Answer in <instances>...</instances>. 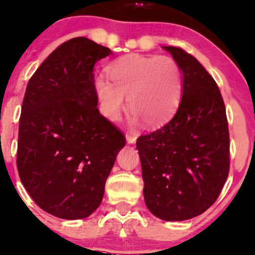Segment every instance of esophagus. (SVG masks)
<instances>
[{"label": "esophagus", "mask_w": 255, "mask_h": 255, "mask_svg": "<svg viewBox=\"0 0 255 255\" xmlns=\"http://www.w3.org/2000/svg\"><path fill=\"white\" fill-rule=\"evenodd\" d=\"M125 138H127V142L128 144H133L134 142H136L137 139V136L134 133H131V132H127L125 134Z\"/></svg>", "instance_id": "1"}]
</instances>
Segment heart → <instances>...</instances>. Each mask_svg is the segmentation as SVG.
I'll return each instance as SVG.
<instances>
[{
    "mask_svg": "<svg viewBox=\"0 0 255 255\" xmlns=\"http://www.w3.org/2000/svg\"><path fill=\"white\" fill-rule=\"evenodd\" d=\"M111 81L103 76L94 81L100 112L109 121L121 119L128 106L132 121L143 119L157 127L174 113L181 94V70L168 56L131 53L117 58L107 67Z\"/></svg>",
    "mask_w": 255,
    "mask_h": 255,
    "instance_id": "obj_1",
    "label": "heart"
}]
</instances>
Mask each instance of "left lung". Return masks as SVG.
<instances>
[{"label":"left lung","mask_w":255,"mask_h":255,"mask_svg":"<svg viewBox=\"0 0 255 255\" xmlns=\"http://www.w3.org/2000/svg\"><path fill=\"white\" fill-rule=\"evenodd\" d=\"M181 70L172 121L140 136L137 149L146 208L168 222L191 220L216 202L229 173V131L220 89L193 56L163 46Z\"/></svg>","instance_id":"left-lung-1"}]
</instances>
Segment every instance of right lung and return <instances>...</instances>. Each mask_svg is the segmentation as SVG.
I'll return each instance as SVG.
<instances>
[{
	"instance_id": "obj_1",
	"label": "right lung",
	"mask_w": 255,
	"mask_h": 255,
	"mask_svg": "<svg viewBox=\"0 0 255 255\" xmlns=\"http://www.w3.org/2000/svg\"><path fill=\"white\" fill-rule=\"evenodd\" d=\"M112 53L88 38L62 44L27 85L17 139L21 182L39 208L81 220L101 204L125 138L97 109L94 64Z\"/></svg>"
}]
</instances>
